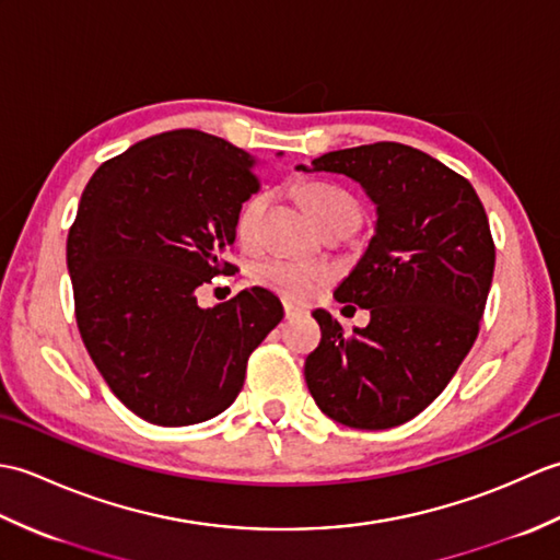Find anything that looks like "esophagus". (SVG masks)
Masks as SVG:
<instances>
[{
  "label": "esophagus",
  "mask_w": 560,
  "mask_h": 560,
  "mask_svg": "<svg viewBox=\"0 0 560 560\" xmlns=\"http://www.w3.org/2000/svg\"><path fill=\"white\" fill-rule=\"evenodd\" d=\"M283 315H287V319H291L299 315V307H293L291 303H283Z\"/></svg>",
  "instance_id": "1"
}]
</instances>
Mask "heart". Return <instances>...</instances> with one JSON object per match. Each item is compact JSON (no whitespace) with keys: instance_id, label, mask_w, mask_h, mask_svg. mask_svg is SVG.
<instances>
[{"instance_id":"heart-1","label":"heart","mask_w":560,"mask_h":560,"mask_svg":"<svg viewBox=\"0 0 560 560\" xmlns=\"http://www.w3.org/2000/svg\"><path fill=\"white\" fill-rule=\"evenodd\" d=\"M301 197L307 213H311L319 229L335 221L359 223V205H355V199L349 192H343L339 187L307 185ZM261 209H265V199L253 197L243 207L241 217H237V223H235L237 241L247 247L257 243V223L261 217ZM253 277L259 287L281 295L283 301L307 303L317 293V289L331 279V271L327 267H315V265H303V261L271 257V259L259 261L253 271Z\"/></svg>"}]
</instances>
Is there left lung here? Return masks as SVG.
<instances>
[{"label": "left lung", "instance_id": "8db88e82", "mask_svg": "<svg viewBox=\"0 0 560 560\" xmlns=\"http://www.w3.org/2000/svg\"><path fill=\"white\" fill-rule=\"evenodd\" d=\"M313 171L361 183L377 223L335 291L371 311V323L343 331L315 311L323 339L305 359V383L331 421L385 431L419 416L479 337L495 267L489 217L467 177L397 141L329 151Z\"/></svg>", "mask_w": 560, "mask_h": 560}]
</instances>
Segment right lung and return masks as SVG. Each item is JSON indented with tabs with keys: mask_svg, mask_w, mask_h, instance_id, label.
I'll return each mask as SVG.
<instances>
[{
	"mask_svg": "<svg viewBox=\"0 0 560 560\" xmlns=\"http://www.w3.org/2000/svg\"><path fill=\"white\" fill-rule=\"evenodd\" d=\"M255 159L199 129H175L105 161L83 189L67 267L83 347L129 411L192 425L235 401L247 359L281 323L267 289L199 307L197 289L237 267Z\"/></svg>",
	"mask_w": 560,
	"mask_h": 560,
	"instance_id": "obj_1",
	"label": "right lung"
}]
</instances>
